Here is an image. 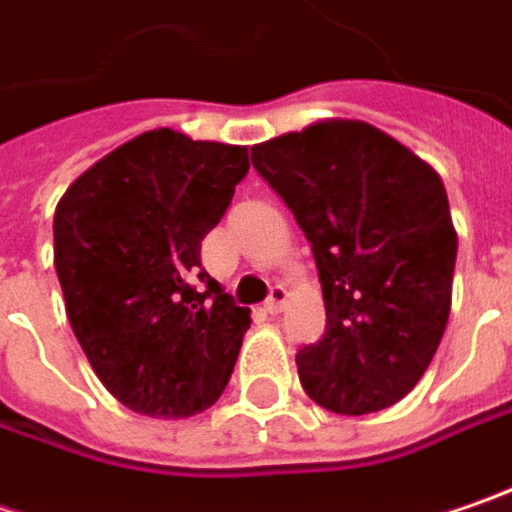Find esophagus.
Listing matches in <instances>:
<instances>
[{"label": "esophagus", "mask_w": 512, "mask_h": 512, "mask_svg": "<svg viewBox=\"0 0 512 512\" xmlns=\"http://www.w3.org/2000/svg\"><path fill=\"white\" fill-rule=\"evenodd\" d=\"M284 304H286V289L278 284L269 289V298L263 301V310H266L269 316H278V313L284 310Z\"/></svg>", "instance_id": "34e87169"}]
</instances>
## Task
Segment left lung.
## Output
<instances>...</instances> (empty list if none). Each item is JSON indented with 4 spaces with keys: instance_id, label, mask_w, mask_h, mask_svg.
Segmentation results:
<instances>
[{
    "instance_id": "left-lung-1",
    "label": "left lung",
    "mask_w": 512,
    "mask_h": 512,
    "mask_svg": "<svg viewBox=\"0 0 512 512\" xmlns=\"http://www.w3.org/2000/svg\"><path fill=\"white\" fill-rule=\"evenodd\" d=\"M252 165L316 257L327 327L295 353L304 391L336 414L394 406L449 321L458 234L440 176L365 121L272 138Z\"/></svg>"
}]
</instances>
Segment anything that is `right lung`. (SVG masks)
Masks as SVG:
<instances>
[{"label": "right lung", "mask_w": 512, "mask_h": 512, "mask_svg": "<svg viewBox=\"0 0 512 512\" xmlns=\"http://www.w3.org/2000/svg\"><path fill=\"white\" fill-rule=\"evenodd\" d=\"M246 173V147L153 130L89 167L54 211L69 324L138 414L194 417L226 391L252 318L199 249Z\"/></svg>", "instance_id": "1"}]
</instances>
